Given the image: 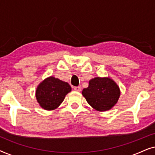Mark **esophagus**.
I'll use <instances>...</instances> for the list:
<instances>
[{"instance_id": "34e87169", "label": "esophagus", "mask_w": 155, "mask_h": 155, "mask_svg": "<svg viewBox=\"0 0 155 155\" xmlns=\"http://www.w3.org/2000/svg\"><path fill=\"white\" fill-rule=\"evenodd\" d=\"M74 90L77 91V92H80V91H81V87L80 86L74 87Z\"/></svg>"}]
</instances>
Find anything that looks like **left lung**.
<instances>
[{
  "label": "left lung",
  "mask_w": 155,
  "mask_h": 155,
  "mask_svg": "<svg viewBox=\"0 0 155 155\" xmlns=\"http://www.w3.org/2000/svg\"><path fill=\"white\" fill-rule=\"evenodd\" d=\"M82 93L89 104L100 111L111 109L120 97L118 85L107 78H95L91 80L88 87L84 88Z\"/></svg>",
  "instance_id": "1"
}]
</instances>
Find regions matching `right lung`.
<instances>
[{
  "label": "right lung",
  "instance_id": "1",
  "mask_svg": "<svg viewBox=\"0 0 155 155\" xmlns=\"http://www.w3.org/2000/svg\"><path fill=\"white\" fill-rule=\"evenodd\" d=\"M71 91V87L67 82L49 77L38 86L36 97L40 106L46 110L56 109L64 100L65 95Z\"/></svg>",
  "mask_w": 155,
  "mask_h": 155
}]
</instances>
